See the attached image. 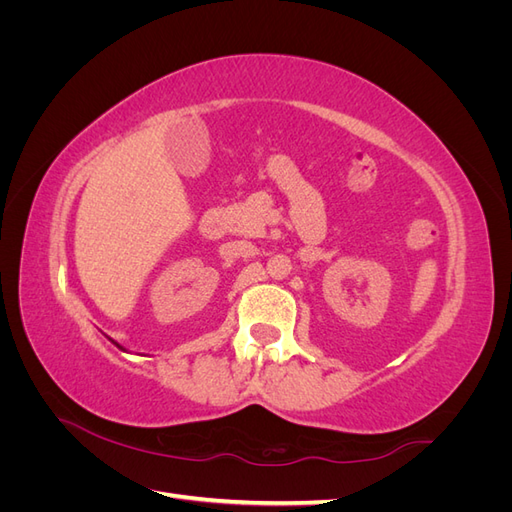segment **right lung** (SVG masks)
I'll list each match as a JSON object with an SVG mask.
<instances>
[{"instance_id": "right-lung-1", "label": "right lung", "mask_w": 512, "mask_h": 512, "mask_svg": "<svg viewBox=\"0 0 512 512\" xmlns=\"http://www.w3.org/2000/svg\"><path fill=\"white\" fill-rule=\"evenodd\" d=\"M115 346H117V348H119V350H123V348H121V346H119V344H115Z\"/></svg>"}]
</instances>
